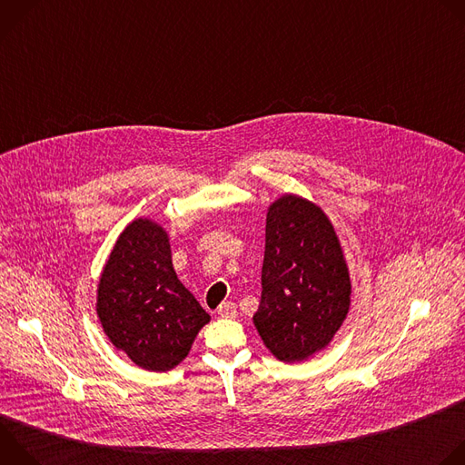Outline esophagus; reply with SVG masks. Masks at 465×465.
<instances>
[{"instance_id": "obj_1", "label": "esophagus", "mask_w": 465, "mask_h": 465, "mask_svg": "<svg viewBox=\"0 0 465 465\" xmlns=\"http://www.w3.org/2000/svg\"><path fill=\"white\" fill-rule=\"evenodd\" d=\"M219 316L221 318H235L237 316V305L233 302H224L219 307Z\"/></svg>"}]
</instances>
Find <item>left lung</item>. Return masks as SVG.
<instances>
[{
  "instance_id": "left-lung-1",
  "label": "left lung",
  "mask_w": 465,
  "mask_h": 465,
  "mask_svg": "<svg viewBox=\"0 0 465 465\" xmlns=\"http://www.w3.org/2000/svg\"><path fill=\"white\" fill-rule=\"evenodd\" d=\"M261 287L253 325L283 362L322 351L348 316L351 282L341 241L303 196L287 193L269 206Z\"/></svg>"
}]
</instances>
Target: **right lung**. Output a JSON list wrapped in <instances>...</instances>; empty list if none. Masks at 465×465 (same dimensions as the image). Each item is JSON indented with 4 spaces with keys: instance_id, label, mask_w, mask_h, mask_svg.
<instances>
[{
    "instance_id": "obj_1",
    "label": "right lung",
    "mask_w": 465,
    "mask_h": 465,
    "mask_svg": "<svg viewBox=\"0 0 465 465\" xmlns=\"http://www.w3.org/2000/svg\"><path fill=\"white\" fill-rule=\"evenodd\" d=\"M97 316L108 341L149 371L178 366L210 322L176 278L167 232L151 219L117 237L99 278Z\"/></svg>"
}]
</instances>
